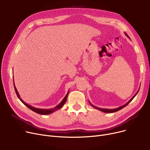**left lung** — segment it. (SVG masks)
I'll use <instances>...</instances> for the list:
<instances>
[{
  "instance_id": "1",
  "label": "left lung",
  "mask_w": 150,
  "mask_h": 150,
  "mask_svg": "<svg viewBox=\"0 0 150 150\" xmlns=\"http://www.w3.org/2000/svg\"><path fill=\"white\" fill-rule=\"evenodd\" d=\"M125 35L126 36H127L129 39H130V38L128 36V35L127 34V33H125ZM140 89V88H139ZM139 90H138V91L136 92V93L135 94V95L128 102H127V103H126L125 105H123V106H120V107H119V108H115V109H105V108H98V107H97V106H93V105H92L91 103H90V102H89V103L91 104V105L93 107V108H95V109H98V110H100V111H102V112H106V113H112V112H117V111H119V110H120V109H122V108H123L124 107H125L126 106H127V105H128L129 103H130V102L133 100V98H134L135 97H136V96L137 95V93H138V92H139Z\"/></svg>"
}]
</instances>
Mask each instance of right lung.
I'll use <instances>...</instances> for the list:
<instances>
[{
    "label": "right lung",
    "mask_w": 150,
    "mask_h": 150,
    "mask_svg": "<svg viewBox=\"0 0 150 150\" xmlns=\"http://www.w3.org/2000/svg\"><path fill=\"white\" fill-rule=\"evenodd\" d=\"M13 81H14V80H13ZM14 87L15 92H16V94H17V96H18V97L19 98V100L21 101L22 103H23L27 107H28L29 109H30L31 110H32L33 111H34V112H36V113H38V114H41V115H47V114H51V113H52V112H54V111H57V110L59 109L60 108H61L62 106L63 105H64V103H66V100H67V96H68V94H69V91H68L67 93L66 94V96H65V97H64V98H63V100L61 101V103H60L58 105H57V106H55L54 108H51V109H40V108H36L31 106L29 105L28 104L26 103L25 102L23 101L21 99V97H20V96H19V93H18V92L16 88V86H15V85H14Z\"/></svg>",
    "instance_id": "1"
}]
</instances>
